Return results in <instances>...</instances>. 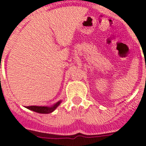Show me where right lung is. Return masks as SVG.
Here are the masks:
<instances>
[{"label": "right lung", "instance_id": "add662e5", "mask_svg": "<svg viewBox=\"0 0 146 146\" xmlns=\"http://www.w3.org/2000/svg\"><path fill=\"white\" fill-rule=\"evenodd\" d=\"M61 103V101H59L54 104L51 107H47V106H27L26 107V108L29 109L31 111H35L37 113H50L54 111L55 109L57 108V107L59 106V104Z\"/></svg>", "mask_w": 146, "mask_h": 146}]
</instances>
